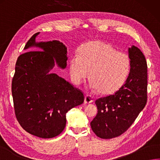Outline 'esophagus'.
Here are the masks:
<instances>
[{"label": "esophagus", "mask_w": 160, "mask_h": 160, "mask_svg": "<svg viewBox=\"0 0 160 160\" xmlns=\"http://www.w3.org/2000/svg\"><path fill=\"white\" fill-rule=\"evenodd\" d=\"M91 102H92V98L90 95H86L84 99V103L90 104Z\"/></svg>", "instance_id": "34e87169"}]
</instances>
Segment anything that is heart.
Masks as SVG:
<instances>
[{"label":"heart","instance_id":"obj_1","mask_svg":"<svg viewBox=\"0 0 160 160\" xmlns=\"http://www.w3.org/2000/svg\"><path fill=\"white\" fill-rule=\"evenodd\" d=\"M69 68L76 84L82 83L90 74V86L102 94H109L124 83L130 61L125 53L118 52L111 44L92 41L80 48L79 54L71 56Z\"/></svg>","mask_w":160,"mask_h":160}]
</instances>
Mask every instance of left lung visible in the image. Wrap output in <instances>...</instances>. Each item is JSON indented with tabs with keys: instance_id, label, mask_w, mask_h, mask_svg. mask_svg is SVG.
I'll list each match as a JSON object with an SVG mask.
<instances>
[{
	"instance_id": "1",
	"label": "left lung",
	"mask_w": 160,
	"mask_h": 160,
	"mask_svg": "<svg viewBox=\"0 0 160 160\" xmlns=\"http://www.w3.org/2000/svg\"><path fill=\"white\" fill-rule=\"evenodd\" d=\"M130 70L125 83L112 95L98 99V113L90 122L92 131L101 138L124 133L136 120L147 102L148 74L146 58L138 47L128 49Z\"/></svg>"
}]
</instances>
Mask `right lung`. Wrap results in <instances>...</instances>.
<instances>
[{"mask_svg": "<svg viewBox=\"0 0 160 160\" xmlns=\"http://www.w3.org/2000/svg\"><path fill=\"white\" fill-rule=\"evenodd\" d=\"M33 35L24 50L36 47L18 58L12 82L15 115L23 129L34 136L49 138L58 136L66 125V113L81 104L84 96L66 80L49 73L55 63L67 67L68 51L58 40L37 42Z\"/></svg>", "mask_w": 160, "mask_h": 160, "instance_id": "add662e5", "label": "right lung"}]
</instances>
